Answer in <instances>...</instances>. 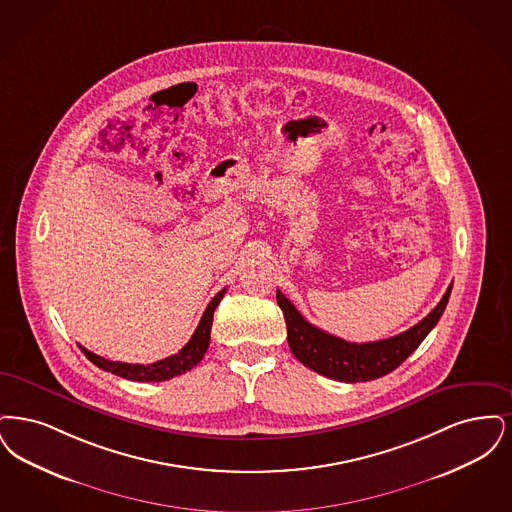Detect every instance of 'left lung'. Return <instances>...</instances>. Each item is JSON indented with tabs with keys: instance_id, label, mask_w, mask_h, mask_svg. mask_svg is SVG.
I'll return each instance as SVG.
<instances>
[{
	"instance_id": "left-lung-1",
	"label": "left lung",
	"mask_w": 512,
	"mask_h": 512,
	"mask_svg": "<svg viewBox=\"0 0 512 512\" xmlns=\"http://www.w3.org/2000/svg\"><path fill=\"white\" fill-rule=\"evenodd\" d=\"M453 285L445 290L440 304L409 331L377 340V342H346L333 334L325 333L308 323L289 298L277 290V304L283 310L287 323V340L290 352L302 365L310 367L323 377L342 382H367L392 373L396 367L411 356L426 338L444 313Z\"/></svg>"
}]
</instances>
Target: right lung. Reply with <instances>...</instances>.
I'll list each match as a JSON object with an SVG mask.
<instances>
[{
	"label": "right lung",
	"instance_id": "obj_1",
	"mask_svg": "<svg viewBox=\"0 0 512 512\" xmlns=\"http://www.w3.org/2000/svg\"><path fill=\"white\" fill-rule=\"evenodd\" d=\"M225 289L220 290L212 302L208 304V308L200 317L199 327L191 336V340L179 350L176 356L160 359L151 365H139V363H122V361H109L105 357L97 356L93 352L86 350L84 346H80V350L84 352V356L88 357L93 365H97L103 371H109L116 377L128 378V380H137V382H162L168 378L183 375L185 371H191L200 359L206 354L208 344H210V329H212V319L214 312L218 308V304L222 302Z\"/></svg>",
	"mask_w": 512,
	"mask_h": 512
}]
</instances>
